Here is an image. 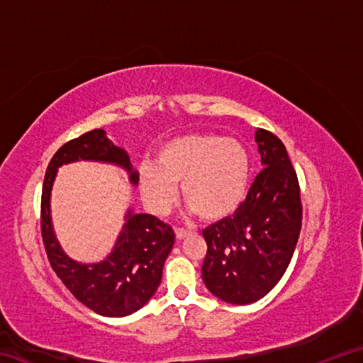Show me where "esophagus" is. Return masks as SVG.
Instances as JSON below:
<instances>
[{
  "label": "esophagus",
  "mask_w": 363,
  "mask_h": 363,
  "mask_svg": "<svg viewBox=\"0 0 363 363\" xmlns=\"http://www.w3.org/2000/svg\"><path fill=\"white\" fill-rule=\"evenodd\" d=\"M176 237L179 238V240H182V238H186V237H189L190 233H192V230H187V229H182V227H176Z\"/></svg>",
  "instance_id": "obj_1"
}]
</instances>
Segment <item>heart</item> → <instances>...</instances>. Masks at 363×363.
<instances>
[{"instance_id":"1","label":"heart","mask_w":363,"mask_h":363,"mask_svg":"<svg viewBox=\"0 0 363 363\" xmlns=\"http://www.w3.org/2000/svg\"><path fill=\"white\" fill-rule=\"evenodd\" d=\"M251 162L235 139L219 134H186L162 145L158 163L139 168L140 192L153 211L164 214L174 205L182 184L184 201L203 219L230 216L248 192Z\"/></svg>"}]
</instances>
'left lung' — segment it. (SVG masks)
Here are the masks:
<instances>
[{"label":"left lung","mask_w":363,"mask_h":363,"mask_svg":"<svg viewBox=\"0 0 363 363\" xmlns=\"http://www.w3.org/2000/svg\"><path fill=\"white\" fill-rule=\"evenodd\" d=\"M262 169L237 211L203 230L201 275L214 296L250 304L279 284L301 232L303 203L296 171L274 133L256 131Z\"/></svg>","instance_id":"1"}]
</instances>
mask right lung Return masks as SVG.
I'll return each mask as SVG.
<instances>
[{
  "instance_id": "right-lung-1",
  "label": "right lung",
  "mask_w": 363,
  "mask_h": 363,
  "mask_svg": "<svg viewBox=\"0 0 363 363\" xmlns=\"http://www.w3.org/2000/svg\"><path fill=\"white\" fill-rule=\"evenodd\" d=\"M75 160L118 163L138 184L126 152L115 147L102 130H93L65 143L48 164L41 192V237L51 267L79 303L107 317H125L140 309L162 281L164 261L174 245L173 227L150 214H128L125 229L106 261L83 266L64 255L49 218V194L56 171Z\"/></svg>"
}]
</instances>
